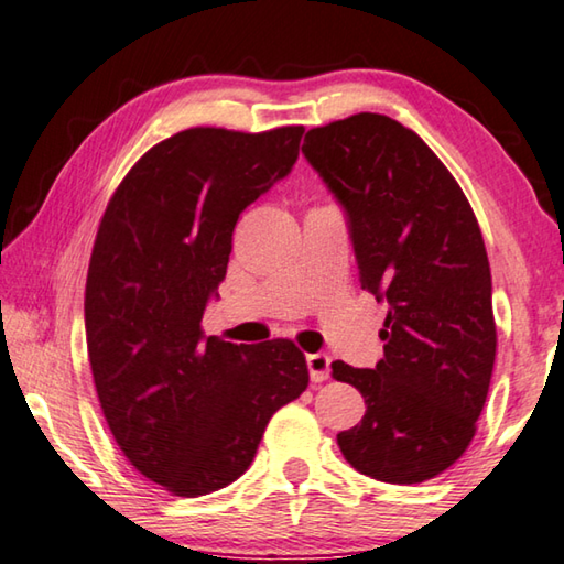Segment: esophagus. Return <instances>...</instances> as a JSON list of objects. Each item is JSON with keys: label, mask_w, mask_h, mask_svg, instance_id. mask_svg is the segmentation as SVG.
Segmentation results:
<instances>
[{"label": "esophagus", "mask_w": 564, "mask_h": 564, "mask_svg": "<svg viewBox=\"0 0 564 564\" xmlns=\"http://www.w3.org/2000/svg\"><path fill=\"white\" fill-rule=\"evenodd\" d=\"M305 362H308V373L313 383H323L330 376V358L326 352H308L305 356Z\"/></svg>", "instance_id": "1"}]
</instances>
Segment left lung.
Listing matches in <instances>:
<instances>
[{"label":"left lung","mask_w":564,"mask_h":564,"mask_svg":"<svg viewBox=\"0 0 564 564\" xmlns=\"http://www.w3.org/2000/svg\"><path fill=\"white\" fill-rule=\"evenodd\" d=\"M303 156L346 212L360 285L388 303L376 368L333 362L366 415L338 433L358 473L431 480L460 457L488 398L492 279L470 204L431 147L383 113L311 129Z\"/></svg>","instance_id":"obj_1"}]
</instances>
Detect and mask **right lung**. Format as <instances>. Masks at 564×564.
I'll return each instance as SVG.
<instances>
[{"label":"right lung","mask_w":564,"mask_h":564,"mask_svg":"<svg viewBox=\"0 0 564 564\" xmlns=\"http://www.w3.org/2000/svg\"><path fill=\"white\" fill-rule=\"evenodd\" d=\"M303 127H198L149 149L94 241L84 323L113 441L161 488L198 498L241 477L271 415L308 388L293 340L206 338L246 206L291 174Z\"/></svg>","instance_id":"right-lung-1"}]
</instances>
